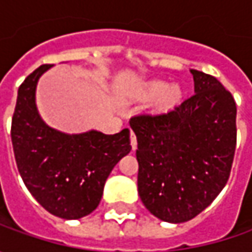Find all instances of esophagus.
Segmentation results:
<instances>
[{
  "mask_svg": "<svg viewBox=\"0 0 252 252\" xmlns=\"http://www.w3.org/2000/svg\"><path fill=\"white\" fill-rule=\"evenodd\" d=\"M130 144L133 150L137 149V139H136V134H134V131L133 130H130Z\"/></svg>",
  "mask_w": 252,
  "mask_h": 252,
  "instance_id": "1",
  "label": "esophagus"
}]
</instances>
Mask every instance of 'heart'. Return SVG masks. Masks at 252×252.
<instances>
[{"instance_id":"1","label":"heart","mask_w":252,"mask_h":252,"mask_svg":"<svg viewBox=\"0 0 252 252\" xmlns=\"http://www.w3.org/2000/svg\"><path fill=\"white\" fill-rule=\"evenodd\" d=\"M144 92L150 96H157V95L162 94L161 95V105L165 108H172V106L178 105L182 99V95H184L179 85H177V84L167 85L162 81H153V83L147 84Z\"/></svg>"}]
</instances>
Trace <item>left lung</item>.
<instances>
[{
	"mask_svg": "<svg viewBox=\"0 0 252 252\" xmlns=\"http://www.w3.org/2000/svg\"><path fill=\"white\" fill-rule=\"evenodd\" d=\"M195 94L164 113L131 116L141 202L168 223L203 212L227 184L237 144L233 95L216 77L190 70Z\"/></svg>",
	"mask_w": 252,
	"mask_h": 252,
	"instance_id": "obj_1",
	"label": "left lung"
}]
</instances>
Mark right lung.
<instances>
[{
  "label": "right lung",
  "instance_id": "1",
  "mask_svg": "<svg viewBox=\"0 0 252 252\" xmlns=\"http://www.w3.org/2000/svg\"><path fill=\"white\" fill-rule=\"evenodd\" d=\"M43 64L18 90L11 139L16 167L26 188L49 213L80 219L99 205L105 181L131 150L129 129L116 134L91 130L65 134L49 127L36 109L34 91Z\"/></svg>",
  "mask_w": 252,
  "mask_h": 252
}]
</instances>
